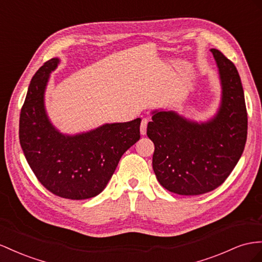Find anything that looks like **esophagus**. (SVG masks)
I'll return each instance as SVG.
<instances>
[{"mask_svg": "<svg viewBox=\"0 0 262 262\" xmlns=\"http://www.w3.org/2000/svg\"><path fill=\"white\" fill-rule=\"evenodd\" d=\"M147 123H148V119L143 118L142 121H141V125H140V132H141V134H142V136H144V134L146 133Z\"/></svg>", "mask_w": 262, "mask_h": 262, "instance_id": "34e87169", "label": "esophagus"}]
</instances>
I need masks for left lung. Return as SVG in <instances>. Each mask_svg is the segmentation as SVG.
<instances>
[{
	"mask_svg": "<svg viewBox=\"0 0 262 262\" xmlns=\"http://www.w3.org/2000/svg\"><path fill=\"white\" fill-rule=\"evenodd\" d=\"M211 53L223 86L217 116L199 124L171 111H157L147 124L155 147L154 173L162 186L179 195H201L221 186L246 144L248 118L238 70L218 49Z\"/></svg>",
	"mask_w": 262,
	"mask_h": 262,
	"instance_id": "left-lung-1",
	"label": "left lung"
}]
</instances>
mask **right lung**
<instances>
[{
  "instance_id": "right-lung-1",
  "label": "right lung",
  "mask_w": 262,
  "mask_h": 262,
  "mask_svg": "<svg viewBox=\"0 0 262 262\" xmlns=\"http://www.w3.org/2000/svg\"><path fill=\"white\" fill-rule=\"evenodd\" d=\"M58 59H49L33 76L19 115V143L39 183L62 199L87 200L100 194L123 153L140 139L138 118L104 124L78 136H63L48 121L44 91Z\"/></svg>"
}]
</instances>
